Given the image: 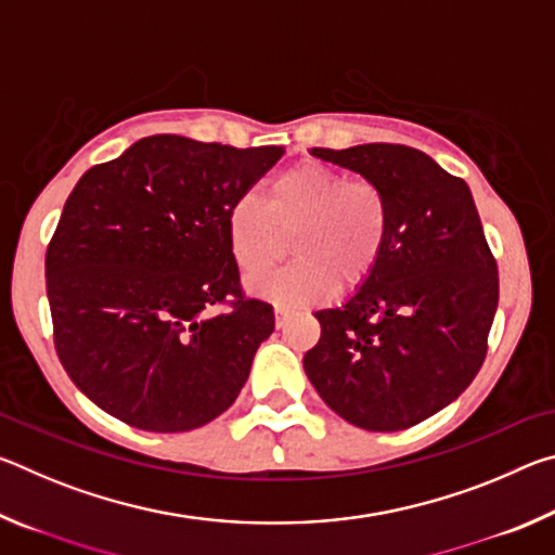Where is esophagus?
<instances>
[{
  "label": "esophagus",
  "mask_w": 555,
  "mask_h": 555,
  "mask_svg": "<svg viewBox=\"0 0 555 555\" xmlns=\"http://www.w3.org/2000/svg\"><path fill=\"white\" fill-rule=\"evenodd\" d=\"M274 315H276V327H284V323H286V318L291 315L286 308H281V306H276L274 308Z\"/></svg>",
  "instance_id": "1"
}]
</instances>
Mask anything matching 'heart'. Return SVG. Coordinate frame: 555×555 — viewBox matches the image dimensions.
I'll return each mask as SVG.
<instances>
[{"label": "heart", "mask_w": 555, "mask_h": 555, "mask_svg": "<svg viewBox=\"0 0 555 555\" xmlns=\"http://www.w3.org/2000/svg\"><path fill=\"white\" fill-rule=\"evenodd\" d=\"M291 240L294 261L247 279V288L281 306L318 304L335 286L367 279L389 234V203L379 185L323 164H298L271 178L267 201L242 195L228 210V242L242 271H259Z\"/></svg>", "instance_id": "b5f03b06"}]
</instances>
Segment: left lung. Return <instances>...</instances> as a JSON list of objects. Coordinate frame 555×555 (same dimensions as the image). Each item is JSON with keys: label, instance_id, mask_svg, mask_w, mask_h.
Returning a JSON list of instances; mask_svg holds the SVG:
<instances>
[{"label": "left lung", "instance_id": "obj_1", "mask_svg": "<svg viewBox=\"0 0 555 555\" xmlns=\"http://www.w3.org/2000/svg\"><path fill=\"white\" fill-rule=\"evenodd\" d=\"M311 154L382 188L389 234L354 294L313 313L321 340L304 354V370L347 424L411 428L453 403L487 354L500 276L473 193L403 144Z\"/></svg>", "mask_w": 555, "mask_h": 555}]
</instances>
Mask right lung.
I'll list each match as a JSON object with an SVG mask.
<instances>
[{
    "instance_id": "1",
    "label": "right lung",
    "mask_w": 555,
    "mask_h": 555,
    "mask_svg": "<svg viewBox=\"0 0 555 555\" xmlns=\"http://www.w3.org/2000/svg\"><path fill=\"white\" fill-rule=\"evenodd\" d=\"M281 156L154 134L73 188L46 294L65 372L109 416L181 434L237 399L274 308L242 296L228 210Z\"/></svg>"
}]
</instances>
